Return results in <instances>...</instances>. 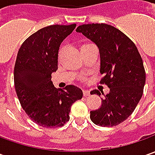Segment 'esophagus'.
<instances>
[{
	"label": "esophagus",
	"mask_w": 155,
	"mask_h": 155,
	"mask_svg": "<svg viewBox=\"0 0 155 155\" xmlns=\"http://www.w3.org/2000/svg\"><path fill=\"white\" fill-rule=\"evenodd\" d=\"M83 94H84V97H87V96H89V95H90V91H87V90H83Z\"/></svg>",
	"instance_id": "1"
}]
</instances>
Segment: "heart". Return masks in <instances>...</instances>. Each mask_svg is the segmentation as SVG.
<instances>
[{"instance_id":"obj_1","label":"heart","mask_w":155,"mask_h":155,"mask_svg":"<svg viewBox=\"0 0 155 155\" xmlns=\"http://www.w3.org/2000/svg\"><path fill=\"white\" fill-rule=\"evenodd\" d=\"M87 45H86V44H85V45H82V47H84V46H87ZM61 52H62V49H60V50H59V51H58V56H60Z\"/></svg>"}]
</instances>
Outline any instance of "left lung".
Listing matches in <instances>:
<instances>
[{"instance_id": "left-lung-1", "label": "left lung", "mask_w": 155, "mask_h": 155, "mask_svg": "<svg viewBox=\"0 0 155 155\" xmlns=\"http://www.w3.org/2000/svg\"><path fill=\"white\" fill-rule=\"evenodd\" d=\"M78 33L98 46L101 59L100 84L110 88L102 106L91 111L96 125L113 127L124 122L134 112L143 94L146 72L137 47L127 35L113 26L96 23L78 27ZM91 94L101 95L98 91Z\"/></svg>"}]
</instances>
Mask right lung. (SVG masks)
Here are the masks:
<instances>
[{
    "label": "right lung",
    "instance_id": "obj_1",
    "mask_svg": "<svg viewBox=\"0 0 155 155\" xmlns=\"http://www.w3.org/2000/svg\"><path fill=\"white\" fill-rule=\"evenodd\" d=\"M76 26L41 28L23 42L17 54L14 72L17 97L30 119L44 128L64 126L72 104L83 97L78 87L57 89L51 82V73L58 70L59 46Z\"/></svg>",
    "mask_w": 155,
    "mask_h": 155
}]
</instances>
